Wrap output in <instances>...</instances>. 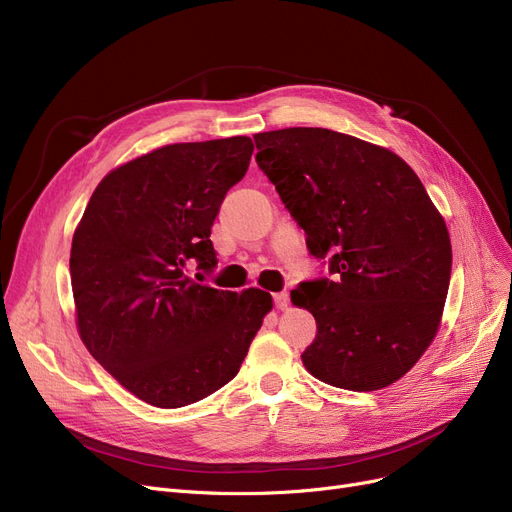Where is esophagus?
<instances>
[{
  "instance_id": "1",
  "label": "esophagus",
  "mask_w": 512,
  "mask_h": 512,
  "mask_svg": "<svg viewBox=\"0 0 512 512\" xmlns=\"http://www.w3.org/2000/svg\"><path fill=\"white\" fill-rule=\"evenodd\" d=\"M274 305H276V309H286L288 307V293H276L274 295Z\"/></svg>"
}]
</instances>
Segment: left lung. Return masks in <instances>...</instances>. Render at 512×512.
<instances>
[{"instance_id": "obj_1", "label": "left lung", "mask_w": 512, "mask_h": 512, "mask_svg": "<svg viewBox=\"0 0 512 512\" xmlns=\"http://www.w3.org/2000/svg\"><path fill=\"white\" fill-rule=\"evenodd\" d=\"M257 165L305 232L328 278L291 299L316 318L301 360L349 391L395 383L431 345L452 274V244L418 175L387 148L322 127L255 133Z\"/></svg>"}]
</instances>
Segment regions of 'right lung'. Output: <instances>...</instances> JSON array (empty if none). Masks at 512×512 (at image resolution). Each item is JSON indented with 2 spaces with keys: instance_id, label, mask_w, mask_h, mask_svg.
Here are the masks:
<instances>
[{
  "instance_id": "obj_1",
  "label": "right lung",
  "mask_w": 512,
  "mask_h": 512,
  "mask_svg": "<svg viewBox=\"0 0 512 512\" xmlns=\"http://www.w3.org/2000/svg\"><path fill=\"white\" fill-rule=\"evenodd\" d=\"M247 136L171 144L110 171L73 236L71 284L87 351L146 404L182 408L230 383L272 297L217 291L209 240L249 169Z\"/></svg>"
}]
</instances>
